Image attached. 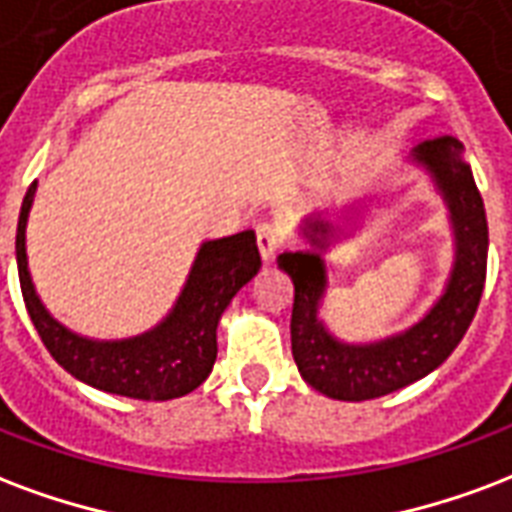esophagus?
Segmentation results:
<instances>
[{"label":"esophagus","mask_w":512,"mask_h":512,"mask_svg":"<svg viewBox=\"0 0 512 512\" xmlns=\"http://www.w3.org/2000/svg\"><path fill=\"white\" fill-rule=\"evenodd\" d=\"M279 246H282V233H279V227L271 225V222L257 225V249H260L263 263H271V260H274V255L279 252Z\"/></svg>","instance_id":"34e87169"}]
</instances>
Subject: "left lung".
Masks as SVG:
<instances>
[{
    "label": "left lung",
    "mask_w": 512,
    "mask_h": 512,
    "mask_svg": "<svg viewBox=\"0 0 512 512\" xmlns=\"http://www.w3.org/2000/svg\"><path fill=\"white\" fill-rule=\"evenodd\" d=\"M407 165L429 176L431 187L448 208L453 238V263L445 287L420 320L369 342L339 339L325 323V255H331L336 244L358 236L372 198L320 208L304 217L298 225L301 246L276 257L279 271L290 276L295 287L290 320L295 366L314 391L331 399H377L423 380L448 361L478 312L486 285L488 225L472 168L464 160V146L450 135L426 140L410 151Z\"/></svg>",
    "instance_id": "1"
}]
</instances>
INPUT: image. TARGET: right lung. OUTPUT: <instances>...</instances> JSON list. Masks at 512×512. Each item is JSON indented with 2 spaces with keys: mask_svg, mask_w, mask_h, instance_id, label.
<instances>
[{
  "mask_svg": "<svg viewBox=\"0 0 512 512\" xmlns=\"http://www.w3.org/2000/svg\"><path fill=\"white\" fill-rule=\"evenodd\" d=\"M37 181L26 189L15 233V260L26 312L54 361L97 391L140 401L187 396L217 361V328L236 293L260 271L255 230L203 241L176 304L149 331L127 339H92L70 331L48 312L37 293L26 255V222Z\"/></svg>",
  "mask_w": 512,
  "mask_h": 512,
  "instance_id": "right-lung-1",
  "label": "right lung"
}]
</instances>
